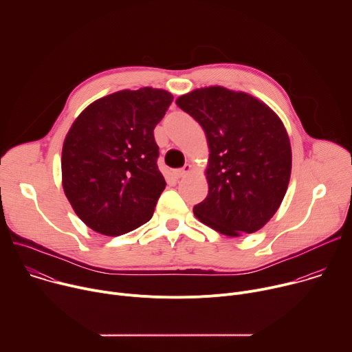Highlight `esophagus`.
<instances>
[{
  "label": "esophagus",
  "instance_id": "esophagus-1",
  "mask_svg": "<svg viewBox=\"0 0 352 352\" xmlns=\"http://www.w3.org/2000/svg\"><path fill=\"white\" fill-rule=\"evenodd\" d=\"M190 171H192L190 164H185L182 168L174 171V177H175V178H182V177H186Z\"/></svg>",
  "mask_w": 352,
  "mask_h": 352
}]
</instances>
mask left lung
<instances>
[{"mask_svg":"<svg viewBox=\"0 0 352 352\" xmlns=\"http://www.w3.org/2000/svg\"><path fill=\"white\" fill-rule=\"evenodd\" d=\"M177 106L204 128L209 192L193 214L227 236L261 230L278 210L292 166L288 133L259 98L223 86L195 89Z\"/></svg>","mask_w":352,"mask_h":352,"instance_id":"obj_1","label":"left lung"}]
</instances>
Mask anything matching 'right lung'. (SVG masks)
I'll return each instance as SVG.
<instances>
[{
    "label": "right lung",
    "mask_w": 352,
    "mask_h": 352,
    "mask_svg": "<svg viewBox=\"0 0 352 352\" xmlns=\"http://www.w3.org/2000/svg\"><path fill=\"white\" fill-rule=\"evenodd\" d=\"M173 98L163 89L120 90L74 121L63 146V188L93 231L117 236L152 219L166 188L153 131Z\"/></svg>",
    "instance_id": "right-lung-1"
}]
</instances>
